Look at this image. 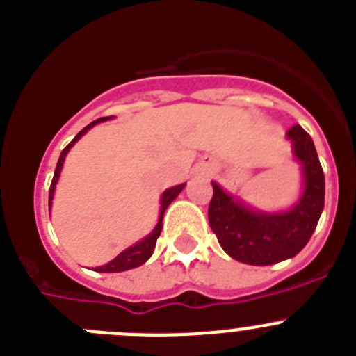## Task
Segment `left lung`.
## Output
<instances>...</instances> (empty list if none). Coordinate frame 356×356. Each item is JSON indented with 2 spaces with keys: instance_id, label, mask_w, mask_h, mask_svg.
<instances>
[{
  "instance_id": "left-lung-1",
  "label": "left lung",
  "mask_w": 356,
  "mask_h": 356,
  "mask_svg": "<svg viewBox=\"0 0 356 356\" xmlns=\"http://www.w3.org/2000/svg\"><path fill=\"white\" fill-rule=\"evenodd\" d=\"M296 160L303 169L305 188L287 212H257L212 181L209 222L222 250L242 264L271 266L300 253L312 237L325 207V172L312 137L294 124L287 131Z\"/></svg>"
}]
</instances>
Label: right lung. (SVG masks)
<instances>
[{
    "mask_svg": "<svg viewBox=\"0 0 356 356\" xmlns=\"http://www.w3.org/2000/svg\"><path fill=\"white\" fill-rule=\"evenodd\" d=\"M108 118H99L96 119V121H92L90 124H87V127L83 128V130L80 131V134L74 137V139L71 140V143L67 144V146L62 149L60 156H58V162H56V169H55V175H53V180H51V187H49V209H51V200H53V194H55V187H56V181H58V176H60V171H62V165H64V160H65V155H67V151L71 149L72 144L76 143L78 139H80L81 135L87 134V130H90V128L94 127V124H97V122H103L106 121ZM185 184L181 185H176V187H171L168 188L165 193L162 194V201H160V217H159V222H156L155 229L151 232L147 237H144L143 241H139L137 244H134L131 248H128V250H124L122 253H119L118 257H115L114 260H110L108 264H105V266L102 267H96L94 271L97 273H121V271H128V269H135V267L143 266L144 262H146L147 259H149L151 254H153V250H155L156 246V238H159L160 232H162V219H163V212H165V209H168L169 205H171V201L176 200V196L184 191Z\"/></svg>",
    "mask_w": 356,
    "mask_h": 356,
    "instance_id": "1",
    "label": "right lung"
}]
</instances>
